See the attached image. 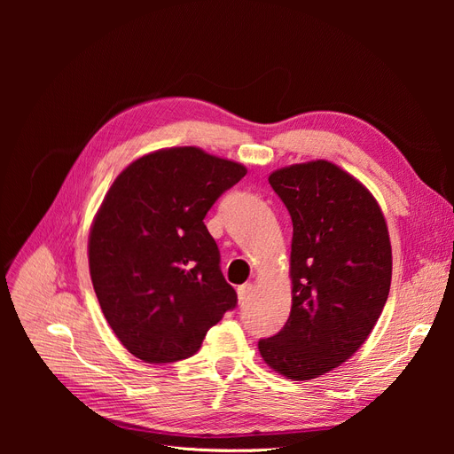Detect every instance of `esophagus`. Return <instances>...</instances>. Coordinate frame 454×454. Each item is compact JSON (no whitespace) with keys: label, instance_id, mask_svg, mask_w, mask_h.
<instances>
[{"label":"esophagus","instance_id":"34e87169","mask_svg":"<svg viewBox=\"0 0 454 454\" xmlns=\"http://www.w3.org/2000/svg\"><path fill=\"white\" fill-rule=\"evenodd\" d=\"M254 294V285L252 283H245L241 285L239 289H237V298H239L241 303H247Z\"/></svg>","mask_w":454,"mask_h":454}]
</instances>
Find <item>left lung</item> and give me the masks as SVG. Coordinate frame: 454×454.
Wrapping results in <instances>:
<instances>
[{"instance_id": "8db88e82", "label": "left lung", "mask_w": 454, "mask_h": 454, "mask_svg": "<svg viewBox=\"0 0 454 454\" xmlns=\"http://www.w3.org/2000/svg\"><path fill=\"white\" fill-rule=\"evenodd\" d=\"M269 182L293 219V307L278 335L257 346L274 372L309 380L346 363L383 313L388 228L370 191L327 160L283 167Z\"/></svg>"}]
</instances>
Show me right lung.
<instances>
[{
	"instance_id": "1",
	"label": "right lung",
	"mask_w": 454,
	"mask_h": 454,
	"mask_svg": "<svg viewBox=\"0 0 454 454\" xmlns=\"http://www.w3.org/2000/svg\"><path fill=\"white\" fill-rule=\"evenodd\" d=\"M245 175L237 161L173 147L137 158L108 189L90 230V276L106 322L137 359H187L237 305L204 217Z\"/></svg>"
}]
</instances>
